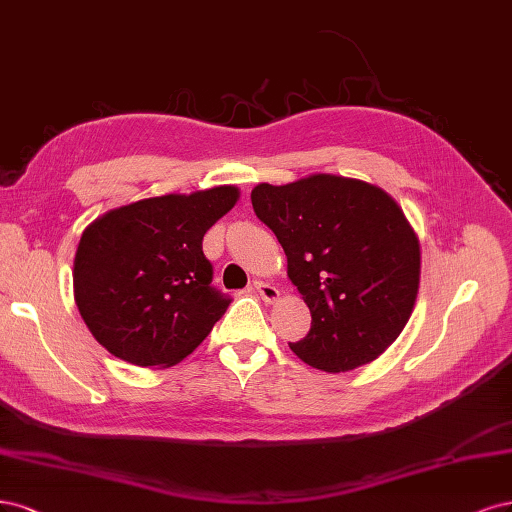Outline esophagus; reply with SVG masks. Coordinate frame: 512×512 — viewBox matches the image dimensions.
Instances as JSON below:
<instances>
[{
	"instance_id": "esophagus-1",
	"label": "esophagus",
	"mask_w": 512,
	"mask_h": 512,
	"mask_svg": "<svg viewBox=\"0 0 512 512\" xmlns=\"http://www.w3.org/2000/svg\"><path fill=\"white\" fill-rule=\"evenodd\" d=\"M253 289L261 295V300H266V302H276L280 298V291L270 283H263V280H255Z\"/></svg>"
}]
</instances>
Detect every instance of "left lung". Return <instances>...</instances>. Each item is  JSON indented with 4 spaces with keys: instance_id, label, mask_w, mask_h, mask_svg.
Returning a JSON list of instances; mask_svg holds the SVG:
<instances>
[{
    "instance_id": "left-lung-1",
    "label": "left lung",
    "mask_w": 512,
    "mask_h": 512,
    "mask_svg": "<svg viewBox=\"0 0 512 512\" xmlns=\"http://www.w3.org/2000/svg\"><path fill=\"white\" fill-rule=\"evenodd\" d=\"M251 202L312 317L291 351L334 374L381 357L415 310L421 280V244L398 202L366 180L321 172L259 183Z\"/></svg>"
}]
</instances>
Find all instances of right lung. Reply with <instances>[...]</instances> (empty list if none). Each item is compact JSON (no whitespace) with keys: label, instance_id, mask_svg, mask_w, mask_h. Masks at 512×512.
I'll list each match as a JSON object with an SVG mask.
<instances>
[{"label":"right lung","instance_id":"right-lung-1","mask_svg":"<svg viewBox=\"0 0 512 512\" xmlns=\"http://www.w3.org/2000/svg\"><path fill=\"white\" fill-rule=\"evenodd\" d=\"M240 189L219 185L112 208L91 221L74 257V300L108 353L170 368L212 332L229 300L210 287L202 240Z\"/></svg>","mask_w":512,"mask_h":512}]
</instances>
